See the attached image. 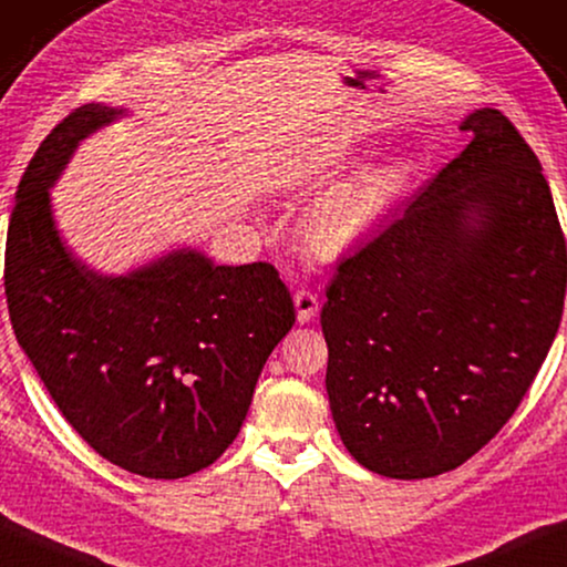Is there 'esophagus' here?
I'll list each match as a JSON object with an SVG mask.
<instances>
[{"instance_id": "1", "label": "esophagus", "mask_w": 567, "mask_h": 567, "mask_svg": "<svg viewBox=\"0 0 567 567\" xmlns=\"http://www.w3.org/2000/svg\"><path fill=\"white\" fill-rule=\"evenodd\" d=\"M295 308H298V320H300V323H310V320L316 318L318 308H320L318 295L302 287V290L295 292Z\"/></svg>"}]
</instances>
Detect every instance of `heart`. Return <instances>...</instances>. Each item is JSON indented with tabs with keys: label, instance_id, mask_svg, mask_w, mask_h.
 <instances>
[{
	"label": "heart",
	"instance_id": "1",
	"mask_svg": "<svg viewBox=\"0 0 567 567\" xmlns=\"http://www.w3.org/2000/svg\"><path fill=\"white\" fill-rule=\"evenodd\" d=\"M415 165L404 157L361 167L302 210L300 241L323 259L343 257L382 224L394 203L408 193Z\"/></svg>",
	"mask_w": 567,
	"mask_h": 567
}]
</instances>
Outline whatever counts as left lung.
Instances as JSON below:
<instances>
[{
    "label": "left lung",
    "mask_w": 567,
    "mask_h": 567,
    "mask_svg": "<svg viewBox=\"0 0 567 567\" xmlns=\"http://www.w3.org/2000/svg\"><path fill=\"white\" fill-rule=\"evenodd\" d=\"M394 224L343 259L320 326L338 435L386 478L458 468L504 427L563 318L567 251L535 152L499 109Z\"/></svg>",
    "instance_id": "8db88e82"
}]
</instances>
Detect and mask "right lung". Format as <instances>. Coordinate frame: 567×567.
Returning a JSON list of instances; mask_svg holds the SVG:
<instances>
[{
    "mask_svg": "<svg viewBox=\"0 0 567 567\" xmlns=\"http://www.w3.org/2000/svg\"><path fill=\"white\" fill-rule=\"evenodd\" d=\"M122 116L75 109L30 159L7 231V306L17 343L83 441L137 476L183 478L239 435L295 306L267 261L226 267L183 247L101 275L73 255L50 188L81 142Z\"/></svg>",
    "mask_w": 567,
    "mask_h": 567,
    "instance_id": "obj_1",
    "label": "right lung"
}]
</instances>
